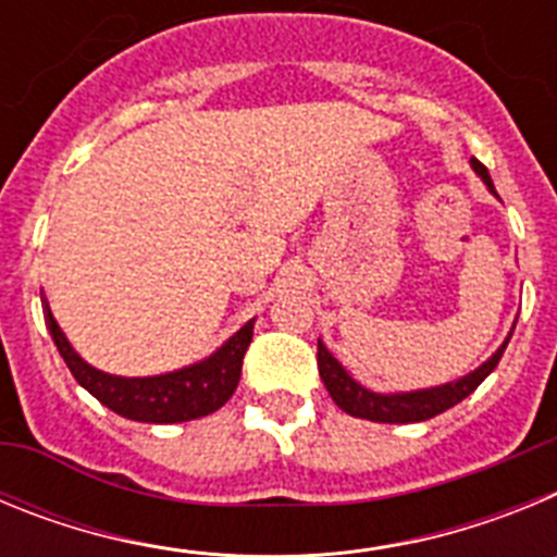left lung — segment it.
<instances>
[{"mask_svg": "<svg viewBox=\"0 0 557 557\" xmlns=\"http://www.w3.org/2000/svg\"><path fill=\"white\" fill-rule=\"evenodd\" d=\"M471 170L480 175L482 184L488 186L491 195H496L494 181H491L485 164L471 159ZM510 334L480 368H474V371L466 373V376L455 379V382H446V385L437 387H421V391L376 393L371 391V387L359 385L357 379L343 368V362L323 346V339H318V371H321L323 385H326L329 396L334 398V405L343 412H348V416L376 421V424H416V421H426V418L441 416V412H446L449 407L460 405L466 396H471V393L480 387L482 379L488 376V373L499 366L502 354H505V348H508L510 343Z\"/></svg>", "mask_w": 557, "mask_h": 557, "instance_id": "obj_1", "label": "left lung"}]
</instances>
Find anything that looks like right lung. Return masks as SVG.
I'll list each match as a JSON object with an SVG mask.
<instances>
[{
  "label": "right lung",
  "mask_w": 557,
  "mask_h": 557,
  "mask_svg": "<svg viewBox=\"0 0 557 557\" xmlns=\"http://www.w3.org/2000/svg\"><path fill=\"white\" fill-rule=\"evenodd\" d=\"M41 304L49 334L55 339L72 376L77 379V385L86 387L100 405H106L116 416L141 421V424H181V421L220 410L239 385L245 351L253 337V321H248L239 332L231 334L218 351L200 362L170 373H156V376H116V373L88 366L52 318L47 298H41Z\"/></svg>",
  "instance_id": "1"
}]
</instances>
